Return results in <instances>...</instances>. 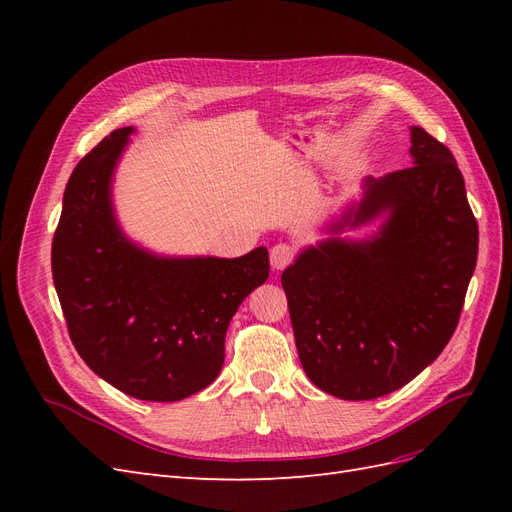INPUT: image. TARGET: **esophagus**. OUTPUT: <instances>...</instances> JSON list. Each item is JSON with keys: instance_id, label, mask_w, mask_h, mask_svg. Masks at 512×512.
<instances>
[{"instance_id": "34e87169", "label": "esophagus", "mask_w": 512, "mask_h": 512, "mask_svg": "<svg viewBox=\"0 0 512 512\" xmlns=\"http://www.w3.org/2000/svg\"><path fill=\"white\" fill-rule=\"evenodd\" d=\"M294 258V252L292 247L286 245V243H277L271 247V254H269V260H271V269L273 271H284L290 262Z\"/></svg>"}]
</instances>
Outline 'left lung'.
Wrapping results in <instances>:
<instances>
[{
	"mask_svg": "<svg viewBox=\"0 0 512 512\" xmlns=\"http://www.w3.org/2000/svg\"><path fill=\"white\" fill-rule=\"evenodd\" d=\"M412 166L367 175L361 196L282 273L307 378L348 401L389 395L453 337L478 254V226L453 153L410 126ZM378 223L352 240L346 231Z\"/></svg>",
	"mask_w": 512,
	"mask_h": 512,
	"instance_id": "obj_1",
	"label": "left lung"
}]
</instances>
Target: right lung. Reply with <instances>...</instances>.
Here are the masks:
<instances>
[{"instance_id":"1","label":"right lung","mask_w":512,"mask_h":512,"mask_svg":"<svg viewBox=\"0 0 512 512\" xmlns=\"http://www.w3.org/2000/svg\"><path fill=\"white\" fill-rule=\"evenodd\" d=\"M136 128L102 138L64 192L51 265L70 339L94 374L143 401L203 391L224 365L226 329L267 282L269 252L164 256L121 228L113 183Z\"/></svg>"}]
</instances>
